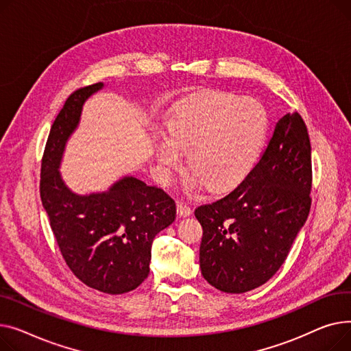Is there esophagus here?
<instances>
[{"label":"esophagus","instance_id":"esophagus-1","mask_svg":"<svg viewBox=\"0 0 351 351\" xmlns=\"http://www.w3.org/2000/svg\"><path fill=\"white\" fill-rule=\"evenodd\" d=\"M191 213H193V210L189 207L187 204L182 202V201L177 202V214L180 217H189V215H191Z\"/></svg>","mask_w":351,"mask_h":351}]
</instances>
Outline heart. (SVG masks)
<instances>
[{"label": "heart", "instance_id": "obj_1", "mask_svg": "<svg viewBox=\"0 0 351 351\" xmlns=\"http://www.w3.org/2000/svg\"><path fill=\"white\" fill-rule=\"evenodd\" d=\"M269 130V113L254 97L205 93L174 108L167 134L153 149L162 173L181 167L189 153L190 187L205 184L210 191L235 189L251 173Z\"/></svg>", "mask_w": 351, "mask_h": 351}]
</instances>
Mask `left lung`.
Masks as SVG:
<instances>
[{"label":"left lung","mask_w":351,"mask_h":351,"mask_svg":"<svg viewBox=\"0 0 351 351\" xmlns=\"http://www.w3.org/2000/svg\"><path fill=\"white\" fill-rule=\"evenodd\" d=\"M311 190L307 128L298 112L286 113L238 187L194 213L202 226L204 279L225 293L248 292L269 280L307 219Z\"/></svg>","instance_id":"obj_1"}]
</instances>
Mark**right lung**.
I'll return each mask as SVG.
<instances>
[{"label": "right lung", "instance_id": "obj_1", "mask_svg": "<svg viewBox=\"0 0 351 351\" xmlns=\"http://www.w3.org/2000/svg\"><path fill=\"white\" fill-rule=\"evenodd\" d=\"M101 82L75 90L51 128L40 164V199L59 251L73 275L103 293L130 292L149 276L154 237L176 219L174 199L136 177H123L108 191L79 195L59 173L66 141L82 106Z\"/></svg>", "mask_w": 351, "mask_h": 351}]
</instances>
